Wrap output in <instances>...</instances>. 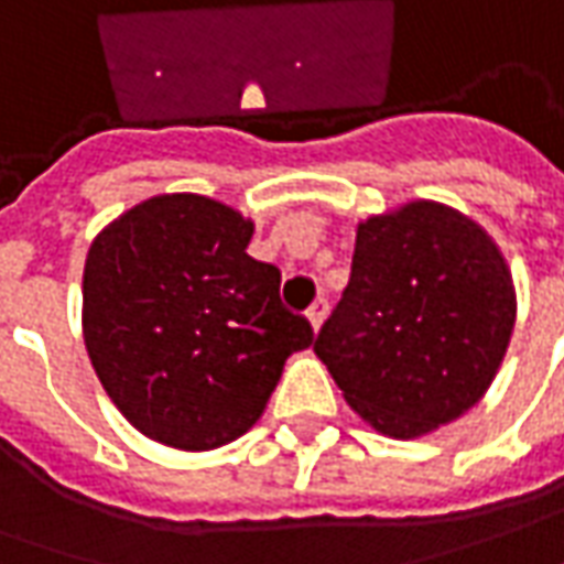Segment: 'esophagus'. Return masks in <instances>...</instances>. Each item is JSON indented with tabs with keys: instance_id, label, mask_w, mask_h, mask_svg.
Here are the masks:
<instances>
[{
	"instance_id": "esophagus-1",
	"label": "esophagus",
	"mask_w": 564,
	"mask_h": 564,
	"mask_svg": "<svg viewBox=\"0 0 564 564\" xmlns=\"http://www.w3.org/2000/svg\"><path fill=\"white\" fill-rule=\"evenodd\" d=\"M327 312H330V305H327V299H317V302H314L312 308H308V314H305V317H308V324H312V330L317 333L321 330V327H324V321H327Z\"/></svg>"
}]
</instances>
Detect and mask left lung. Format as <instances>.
I'll list each match as a JSON object with an SVG mask.
<instances>
[{"label":"left lung","mask_w":564,"mask_h":564,"mask_svg":"<svg viewBox=\"0 0 564 564\" xmlns=\"http://www.w3.org/2000/svg\"><path fill=\"white\" fill-rule=\"evenodd\" d=\"M516 327V283L494 237L435 200L358 221L351 281L314 339L348 408L420 438L491 389Z\"/></svg>","instance_id":"obj_1"}]
</instances>
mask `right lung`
<instances>
[{
  "instance_id": "1",
  "label": "right lung",
  "mask_w": 564,
  "mask_h": 564,
  "mask_svg": "<svg viewBox=\"0 0 564 564\" xmlns=\"http://www.w3.org/2000/svg\"><path fill=\"white\" fill-rule=\"evenodd\" d=\"M252 218L203 194H156L91 240L83 339L107 398L151 442L213 451L250 432L283 364L312 346L256 262Z\"/></svg>"
}]
</instances>
